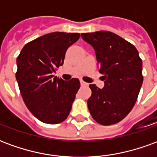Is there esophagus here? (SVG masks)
Instances as JSON below:
<instances>
[{
    "label": "esophagus",
    "instance_id": "esophagus-1",
    "mask_svg": "<svg viewBox=\"0 0 157 157\" xmlns=\"http://www.w3.org/2000/svg\"><path fill=\"white\" fill-rule=\"evenodd\" d=\"M81 85L82 86H87L88 84L86 83V82H85L84 81H82V80H81Z\"/></svg>",
    "mask_w": 157,
    "mask_h": 157
}]
</instances>
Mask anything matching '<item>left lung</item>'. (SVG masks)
Segmentation results:
<instances>
[{
  "label": "left lung",
  "instance_id": "left-lung-1",
  "mask_svg": "<svg viewBox=\"0 0 157 157\" xmlns=\"http://www.w3.org/2000/svg\"><path fill=\"white\" fill-rule=\"evenodd\" d=\"M82 39L95 50L99 72L104 86H89L92 96L87 100L91 115L102 125L117 124L135 106L143 83L142 60L135 46L108 31L86 33Z\"/></svg>",
  "mask_w": 157,
  "mask_h": 157
}]
</instances>
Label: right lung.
<instances>
[{"mask_svg": "<svg viewBox=\"0 0 157 157\" xmlns=\"http://www.w3.org/2000/svg\"><path fill=\"white\" fill-rule=\"evenodd\" d=\"M79 38L78 33H50L28 43L17 58L16 79L22 99L43 123H61L71 110L79 80L64 81L53 73L63 65L67 48Z\"/></svg>", "mask_w": 157, "mask_h": 157, "instance_id": "1", "label": "right lung"}]
</instances>
